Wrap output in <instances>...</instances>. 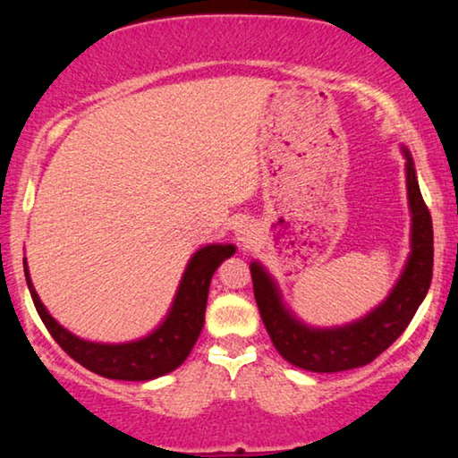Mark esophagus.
I'll list each match as a JSON object with an SVG mask.
<instances>
[{
  "label": "esophagus",
  "mask_w": 458,
  "mask_h": 458,
  "mask_svg": "<svg viewBox=\"0 0 458 458\" xmlns=\"http://www.w3.org/2000/svg\"><path fill=\"white\" fill-rule=\"evenodd\" d=\"M236 238H238L240 244H242L244 248H248V246L254 244V240H257V234H254V230L248 226V224H244V226L238 228Z\"/></svg>",
  "instance_id": "1"
}]
</instances>
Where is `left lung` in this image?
<instances>
[{"instance_id":"8db88e82","label":"left lung","mask_w":458,"mask_h":458,"mask_svg":"<svg viewBox=\"0 0 458 458\" xmlns=\"http://www.w3.org/2000/svg\"><path fill=\"white\" fill-rule=\"evenodd\" d=\"M402 153L406 159L408 208L412 216L410 254L390 294L368 315L335 327L307 325L286 307L281 289L268 270L259 260L250 262L254 299L262 323L276 352L293 366L317 374H335V371L366 366L404 333L428 293L434 257L432 218L418 188L410 151L402 147Z\"/></svg>"}]
</instances>
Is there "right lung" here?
Listing matches in <instances>:
<instances>
[{
	"label": "right lung",
	"mask_w": 458,
	"mask_h": 458,
	"mask_svg": "<svg viewBox=\"0 0 458 458\" xmlns=\"http://www.w3.org/2000/svg\"><path fill=\"white\" fill-rule=\"evenodd\" d=\"M236 252L234 244H206L193 252L165 319L151 333L127 344H98L82 339L54 319L38 297L24 259L26 283L36 311L56 344L74 361L108 379L149 382L180 368L204 327V315L212 276L224 260Z\"/></svg>",
	"instance_id": "obj_1"
}]
</instances>
